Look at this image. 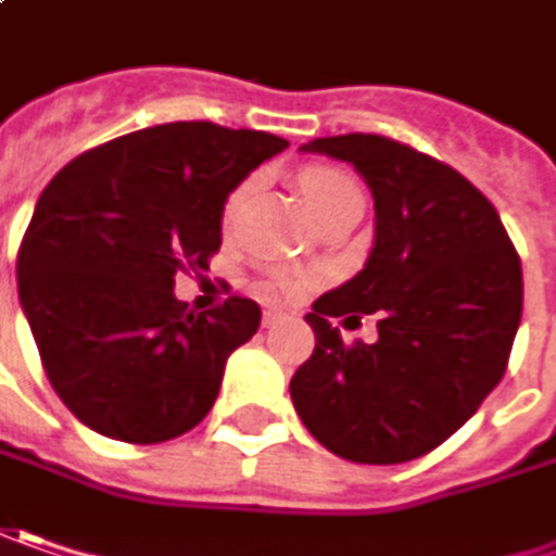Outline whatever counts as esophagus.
I'll return each mask as SVG.
<instances>
[{"instance_id":"1","label":"esophagus","mask_w":556,"mask_h":556,"mask_svg":"<svg viewBox=\"0 0 556 556\" xmlns=\"http://www.w3.org/2000/svg\"><path fill=\"white\" fill-rule=\"evenodd\" d=\"M279 319H282V311H264V326H267V329L277 326Z\"/></svg>"}]
</instances>
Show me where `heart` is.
<instances>
[{
	"instance_id": "obj_1",
	"label": "heart",
	"mask_w": 556,
	"mask_h": 556,
	"mask_svg": "<svg viewBox=\"0 0 556 556\" xmlns=\"http://www.w3.org/2000/svg\"><path fill=\"white\" fill-rule=\"evenodd\" d=\"M245 190H249V187H240V190L230 197V205H227L230 215H233V212L240 208V202L245 200ZM301 193H304V200L311 205V212H314V215H323V212L332 208L338 200H344V197H351V193H359V187H356L344 172H336V168H307V172L301 175Z\"/></svg>"
}]
</instances>
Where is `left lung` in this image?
<instances>
[{
    "label": "left lung",
    "mask_w": 556,
    "mask_h": 556,
    "mask_svg": "<svg viewBox=\"0 0 556 556\" xmlns=\"http://www.w3.org/2000/svg\"><path fill=\"white\" fill-rule=\"evenodd\" d=\"M351 163L375 200L363 270L304 316L316 336L292 375L304 428L359 465L428 455L502 381L523 314V270L495 205L450 165L381 135L301 144ZM379 314L372 345L348 349L332 315Z\"/></svg>",
    "instance_id": "obj_1"
}]
</instances>
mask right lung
I'll return each instance as SVG.
<instances>
[{
  "instance_id": "1",
  "label": "right lung",
  "mask_w": 556,
  "mask_h": 556,
  "mask_svg": "<svg viewBox=\"0 0 556 556\" xmlns=\"http://www.w3.org/2000/svg\"><path fill=\"white\" fill-rule=\"evenodd\" d=\"M286 138L165 123L67 163L33 208L17 295L51 388L86 428L163 443L215 406L227 356L258 332L261 307L230 298L193 314L175 274L208 267L224 202Z\"/></svg>"
}]
</instances>
